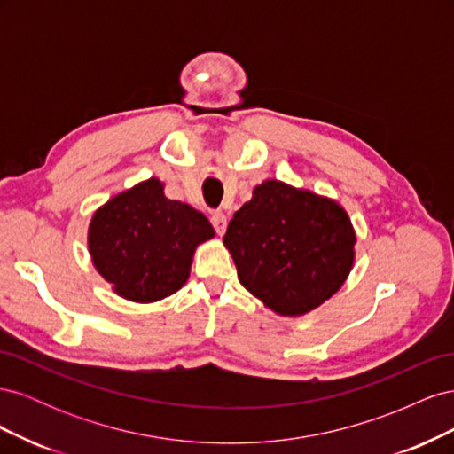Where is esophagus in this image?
<instances>
[{
    "instance_id": "esophagus-1",
    "label": "esophagus",
    "mask_w": 454,
    "mask_h": 454,
    "mask_svg": "<svg viewBox=\"0 0 454 454\" xmlns=\"http://www.w3.org/2000/svg\"><path fill=\"white\" fill-rule=\"evenodd\" d=\"M210 222H212V225H214L217 235H223L225 229H227V215H225L223 212H214V214L210 215Z\"/></svg>"
}]
</instances>
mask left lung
Masks as SVG:
<instances>
[{
	"instance_id": "left-lung-1",
	"label": "left lung",
	"mask_w": 454,
	"mask_h": 454,
	"mask_svg": "<svg viewBox=\"0 0 454 454\" xmlns=\"http://www.w3.org/2000/svg\"><path fill=\"white\" fill-rule=\"evenodd\" d=\"M223 242L246 290L274 312L297 316L345 282L356 237L337 202L270 180L235 212Z\"/></svg>"
}]
</instances>
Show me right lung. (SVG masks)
Wrapping results in <instances>:
<instances>
[{
    "mask_svg": "<svg viewBox=\"0 0 454 454\" xmlns=\"http://www.w3.org/2000/svg\"><path fill=\"white\" fill-rule=\"evenodd\" d=\"M212 237L204 214L164 197L162 184L151 177L94 214L89 250L119 295L151 303L180 290L197 244Z\"/></svg>",
    "mask_w": 454,
    "mask_h": 454,
    "instance_id": "right-lung-1",
    "label": "right lung"
}]
</instances>
